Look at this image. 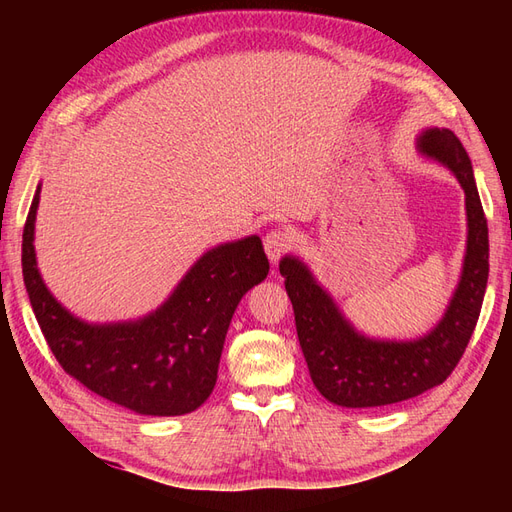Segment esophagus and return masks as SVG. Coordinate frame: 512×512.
I'll return each mask as SVG.
<instances>
[{
    "instance_id": "34e87169",
    "label": "esophagus",
    "mask_w": 512,
    "mask_h": 512,
    "mask_svg": "<svg viewBox=\"0 0 512 512\" xmlns=\"http://www.w3.org/2000/svg\"><path fill=\"white\" fill-rule=\"evenodd\" d=\"M290 244H292L290 233L288 231H281V228H275V231L266 233V237H264L266 255H268L270 262H275V264L288 253Z\"/></svg>"
}]
</instances>
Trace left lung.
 Segmentation results:
<instances>
[{
	"instance_id": "left-lung-1",
	"label": "left lung",
	"mask_w": 512,
	"mask_h": 512,
	"mask_svg": "<svg viewBox=\"0 0 512 512\" xmlns=\"http://www.w3.org/2000/svg\"><path fill=\"white\" fill-rule=\"evenodd\" d=\"M418 151L442 162L458 178L469 226L458 288L431 332L413 341L369 339L354 330L299 257L286 255L279 262L310 378L334 405L352 409L394 405L444 383L480 319L488 281V226L469 154L460 138L444 127L424 129L418 136Z\"/></svg>"
}]
</instances>
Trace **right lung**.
Instances as JSON below:
<instances>
[{
	"mask_svg": "<svg viewBox=\"0 0 512 512\" xmlns=\"http://www.w3.org/2000/svg\"><path fill=\"white\" fill-rule=\"evenodd\" d=\"M37 187L21 268L30 306L59 365L81 385L140 416H182L211 396L237 303L268 275L262 239L220 244L191 266L171 297L138 321L85 323L50 295L37 268Z\"/></svg>",
	"mask_w": 512,
	"mask_h": 512,
	"instance_id": "add662e5",
	"label": "right lung"
}]
</instances>
